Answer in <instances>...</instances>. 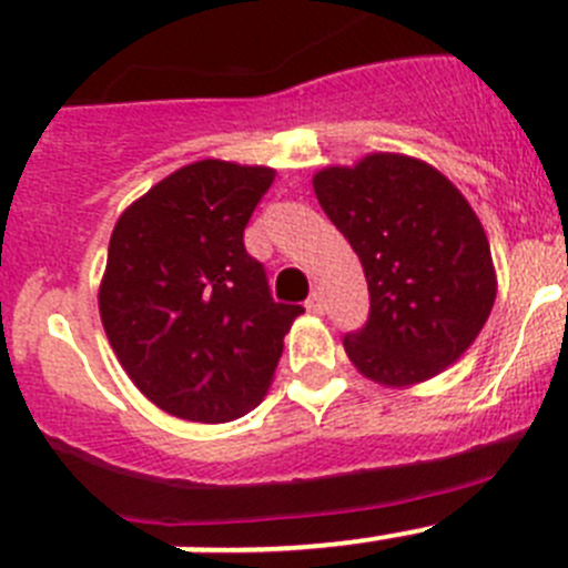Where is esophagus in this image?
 <instances>
[{"mask_svg": "<svg viewBox=\"0 0 568 568\" xmlns=\"http://www.w3.org/2000/svg\"><path fill=\"white\" fill-rule=\"evenodd\" d=\"M305 311L313 313V316H322V313H324V296H322V291H313L311 300L305 302Z\"/></svg>", "mask_w": 568, "mask_h": 568, "instance_id": "34e87169", "label": "esophagus"}]
</instances>
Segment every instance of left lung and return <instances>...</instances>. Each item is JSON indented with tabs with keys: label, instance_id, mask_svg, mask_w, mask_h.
I'll return each mask as SVG.
<instances>
[{
	"label": "left lung",
	"instance_id": "8db88e82",
	"mask_svg": "<svg viewBox=\"0 0 568 568\" xmlns=\"http://www.w3.org/2000/svg\"><path fill=\"white\" fill-rule=\"evenodd\" d=\"M313 191L368 283L366 327L344 338L357 372L407 388L453 366L497 300L491 246L466 196L436 166L399 152L324 166Z\"/></svg>",
	"mask_w": 568,
	"mask_h": 568
}]
</instances>
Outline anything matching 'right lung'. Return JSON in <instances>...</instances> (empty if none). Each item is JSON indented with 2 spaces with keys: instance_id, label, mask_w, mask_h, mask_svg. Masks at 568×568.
Wrapping results in <instances>:
<instances>
[{
  "instance_id": "right-lung-1",
  "label": "right lung",
  "mask_w": 568,
  "mask_h": 568,
  "mask_svg": "<svg viewBox=\"0 0 568 568\" xmlns=\"http://www.w3.org/2000/svg\"><path fill=\"white\" fill-rule=\"evenodd\" d=\"M274 169L196 161L115 222L99 316L135 388L185 422L222 424L266 396L300 305L272 300L244 227Z\"/></svg>"
}]
</instances>
